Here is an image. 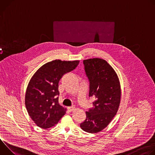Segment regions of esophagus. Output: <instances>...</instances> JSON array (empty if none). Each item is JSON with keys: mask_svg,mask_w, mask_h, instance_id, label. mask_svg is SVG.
Wrapping results in <instances>:
<instances>
[{"mask_svg": "<svg viewBox=\"0 0 155 155\" xmlns=\"http://www.w3.org/2000/svg\"><path fill=\"white\" fill-rule=\"evenodd\" d=\"M75 109V107L74 106H72V107H68V110L69 112H72Z\"/></svg>", "mask_w": 155, "mask_h": 155, "instance_id": "34e87169", "label": "esophagus"}]
</instances>
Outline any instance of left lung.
Here are the masks:
<instances>
[{
    "label": "left lung",
    "instance_id": "8db88e82",
    "mask_svg": "<svg viewBox=\"0 0 155 155\" xmlns=\"http://www.w3.org/2000/svg\"><path fill=\"white\" fill-rule=\"evenodd\" d=\"M89 81V97L95 99L94 107L86 112L80 127L89 133H97L106 127L115 116L121 98L118 77L111 65L99 58L83 61Z\"/></svg>",
    "mask_w": 155,
    "mask_h": 155
}]
</instances>
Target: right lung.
<instances>
[{"mask_svg":"<svg viewBox=\"0 0 155 155\" xmlns=\"http://www.w3.org/2000/svg\"><path fill=\"white\" fill-rule=\"evenodd\" d=\"M79 61L54 60L39 68L31 78L26 90L25 105L29 115L42 129L58 123L65 109L58 103V83L64 75L74 70Z\"/></svg>","mask_w":155,"mask_h":155,"instance_id":"right-lung-1","label":"right lung"}]
</instances>
